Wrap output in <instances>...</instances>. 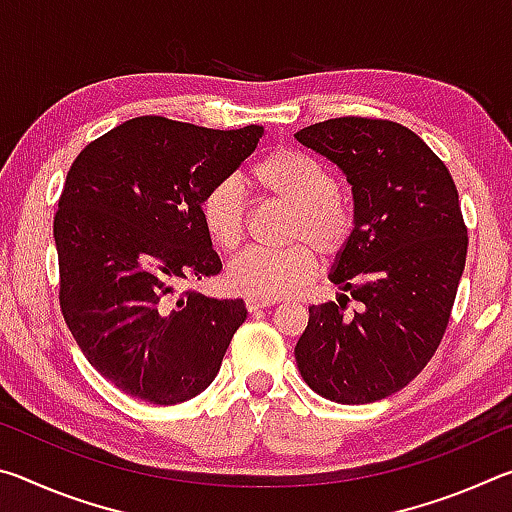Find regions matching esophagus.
<instances>
[{
	"label": "esophagus",
	"mask_w": 512,
	"mask_h": 512,
	"mask_svg": "<svg viewBox=\"0 0 512 512\" xmlns=\"http://www.w3.org/2000/svg\"><path fill=\"white\" fill-rule=\"evenodd\" d=\"M273 302L271 300H257V298H246V309L250 311V314H253V311H259V309H264V307H271Z\"/></svg>",
	"instance_id": "esophagus-1"
}]
</instances>
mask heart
I'll return each instance as SVG.
<instances>
[{
  "mask_svg": "<svg viewBox=\"0 0 512 512\" xmlns=\"http://www.w3.org/2000/svg\"><path fill=\"white\" fill-rule=\"evenodd\" d=\"M253 183L273 201L289 205V241H302L284 250L250 248L225 271L230 291L257 300L291 296L316 275V255L343 253L354 230V219L339 196V183L311 155L277 149L250 171ZM203 228L223 253H235L246 235V201L232 178L214 183L198 205Z\"/></svg>",
  "mask_w": 512,
  "mask_h": 512,
  "instance_id": "obj_1",
  "label": "heart"
}]
</instances>
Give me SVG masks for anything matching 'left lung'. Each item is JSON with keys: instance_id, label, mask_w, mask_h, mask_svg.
Returning a JSON list of instances; mask_svg holds the SVG:
<instances>
[{"instance_id": "left-lung-1", "label": "left lung", "mask_w": 512, "mask_h": 512, "mask_svg": "<svg viewBox=\"0 0 512 512\" xmlns=\"http://www.w3.org/2000/svg\"><path fill=\"white\" fill-rule=\"evenodd\" d=\"M352 185L354 230L329 280L339 302L309 307L296 361L311 391L339 404L393 395L443 339L467 255V228L445 162L388 119L339 117L296 133ZM349 295L362 302L344 314Z\"/></svg>"}]
</instances>
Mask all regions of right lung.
Returning <instances> with one entry per match:
<instances>
[{"instance_id": "add662e5", "label": "right lung", "mask_w": 512, "mask_h": 512, "mask_svg": "<svg viewBox=\"0 0 512 512\" xmlns=\"http://www.w3.org/2000/svg\"><path fill=\"white\" fill-rule=\"evenodd\" d=\"M262 135L135 117L69 169L54 216L60 311L85 359L126 395L187 402L219 372L244 300L180 287L221 273L198 205Z\"/></svg>"}]
</instances>
